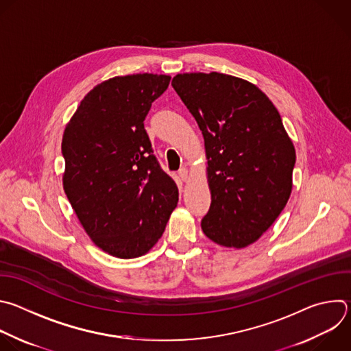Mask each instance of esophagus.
I'll return each mask as SVG.
<instances>
[{"label":"esophagus","mask_w":351,"mask_h":351,"mask_svg":"<svg viewBox=\"0 0 351 351\" xmlns=\"http://www.w3.org/2000/svg\"><path fill=\"white\" fill-rule=\"evenodd\" d=\"M178 175H179V179H180L182 182H187V179H189V173H187V168H186V167L180 168V169H179V172H178Z\"/></svg>","instance_id":"obj_1"}]
</instances>
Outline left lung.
<instances>
[{
    "mask_svg": "<svg viewBox=\"0 0 351 351\" xmlns=\"http://www.w3.org/2000/svg\"><path fill=\"white\" fill-rule=\"evenodd\" d=\"M172 86L204 136L210 190L204 234L245 248L276 221L292 191L296 154L281 115L256 85L228 74H178Z\"/></svg>",
    "mask_w": 351,
    "mask_h": 351,
    "instance_id": "obj_1",
    "label": "left lung"
}]
</instances>
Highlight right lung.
<instances>
[{
    "mask_svg": "<svg viewBox=\"0 0 351 351\" xmlns=\"http://www.w3.org/2000/svg\"><path fill=\"white\" fill-rule=\"evenodd\" d=\"M169 81L149 73L103 81L81 100L63 134L64 193L95 245L115 258L147 254L179 199L143 124Z\"/></svg>",
    "mask_w": 351,
    "mask_h": 351,
    "instance_id": "1",
    "label": "right lung"
}]
</instances>
